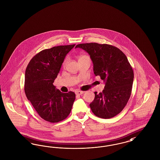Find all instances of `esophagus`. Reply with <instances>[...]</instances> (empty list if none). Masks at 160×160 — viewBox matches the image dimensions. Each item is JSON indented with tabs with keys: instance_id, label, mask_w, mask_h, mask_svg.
Here are the masks:
<instances>
[{
	"instance_id": "obj_1",
	"label": "esophagus",
	"mask_w": 160,
	"mask_h": 160,
	"mask_svg": "<svg viewBox=\"0 0 160 160\" xmlns=\"http://www.w3.org/2000/svg\"><path fill=\"white\" fill-rule=\"evenodd\" d=\"M83 93L84 92L82 91H76V94L77 95H80L83 94Z\"/></svg>"
}]
</instances>
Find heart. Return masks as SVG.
<instances>
[{
	"mask_svg": "<svg viewBox=\"0 0 160 160\" xmlns=\"http://www.w3.org/2000/svg\"><path fill=\"white\" fill-rule=\"evenodd\" d=\"M81 57H82V56H81ZM81 57H80V58H81ZM67 61H68V59H67V58H65V59H64V61L63 62V63H62L63 66H65V65H66V63H67Z\"/></svg>",
	"mask_w": 160,
	"mask_h": 160,
	"instance_id": "heart-1",
	"label": "heart"
}]
</instances>
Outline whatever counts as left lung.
<instances>
[{"label": "left lung", "mask_w": 160, "mask_h": 160, "mask_svg": "<svg viewBox=\"0 0 160 160\" xmlns=\"http://www.w3.org/2000/svg\"><path fill=\"white\" fill-rule=\"evenodd\" d=\"M76 48L89 53L95 75L106 83L102 92H95V98L89 105L93 114L110 119L121 113L130 98L134 79L133 70L125 54L106 44H80Z\"/></svg>", "instance_id": "1"}]
</instances>
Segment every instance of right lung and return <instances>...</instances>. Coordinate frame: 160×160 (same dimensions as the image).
<instances>
[{
	"mask_svg": "<svg viewBox=\"0 0 160 160\" xmlns=\"http://www.w3.org/2000/svg\"><path fill=\"white\" fill-rule=\"evenodd\" d=\"M76 44L53 47L33 56L25 71L24 92L39 116L47 122L65 119L76 99L74 92L62 93L53 85L66 55Z\"/></svg>",
	"mask_w": 160,
	"mask_h": 160,
	"instance_id": "1",
	"label": "right lung"
}]
</instances>
